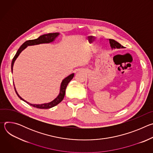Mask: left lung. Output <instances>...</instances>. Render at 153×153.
Here are the masks:
<instances>
[{"label":"left lung","mask_w":153,"mask_h":153,"mask_svg":"<svg viewBox=\"0 0 153 153\" xmlns=\"http://www.w3.org/2000/svg\"><path fill=\"white\" fill-rule=\"evenodd\" d=\"M109 41H110V46L111 47V48H123L124 47H123L121 44L119 42H117V41L113 40V39H109Z\"/></svg>","instance_id":"8db88e82"}]
</instances>
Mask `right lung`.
Returning a JSON list of instances; mask_svg holds the SVG:
<instances>
[{"label": "right lung", "instance_id": "right-lung-1", "mask_svg": "<svg viewBox=\"0 0 153 153\" xmlns=\"http://www.w3.org/2000/svg\"><path fill=\"white\" fill-rule=\"evenodd\" d=\"M59 35V33H48L47 34H43L40 36V37H39L37 39H33V40H29L26 41L25 42H24L22 45L20 46V47L19 48V49L17 50L16 55L14 56V58L13 59L12 62H11V71L13 72V65H14V63L16 60V59L17 58V57L19 56V55L20 54V53L25 48H26L28 46L30 45H39L40 44V43H48L50 42H52L54 40V39ZM74 73L70 74V76H68V77H67L66 78H65L62 83H61V85H60V93L58 95V96L53 101L49 102V103H43V104H40V105H36V104H31L27 101H25L24 99H23L17 93V92L16 91V90L14 87V90L15 91L17 94V95L18 96V97L21 99L23 101L25 102L26 103H28L30 105L37 108H40V109H48V108H51L56 105H57V104H59L60 102L62 101V100L64 98L65 94V90H66V88L68 85V84L69 83V82L72 80V79L74 77Z\"/></svg>", "mask_w": 153, "mask_h": 153}]
</instances>
